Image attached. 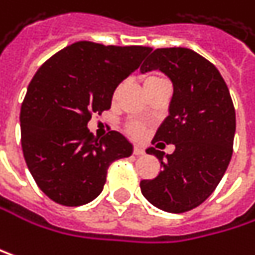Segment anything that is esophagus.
<instances>
[{
	"mask_svg": "<svg viewBox=\"0 0 255 255\" xmlns=\"http://www.w3.org/2000/svg\"><path fill=\"white\" fill-rule=\"evenodd\" d=\"M133 152H134V155H142V154L145 152V149H143L142 146H139V145H136V146L133 148Z\"/></svg>",
	"mask_w": 255,
	"mask_h": 255,
	"instance_id": "1",
	"label": "esophagus"
}]
</instances>
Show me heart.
I'll return each instance as SVG.
<instances>
[{"mask_svg": "<svg viewBox=\"0 0 255 255\" xmlns=\"http://www.w3.org/2000/svg\"><path fill=\"white\" fill-rule=\"evenodd\" d=\"M154 79H163V76H158V74H154V76H149L146 80H154ZM127 131H128L131 136H140L142 133H143V130H142V127L140 125H137V124H128L127 125Z\"/></svg>", "mask_w": 255, "mask_h": 255, "instance_id": "1", "label": "heart"}]
</instances>
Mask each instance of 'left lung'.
<instances>
[{
  "instance_id": "8db88e82",
  "label": "left lung",
  "mask_w": 255,
  "mask_h": 255,
  "mask_svg": "<svg viewBox=\"0 0 255 255\" xmlns=\"http://www.w3.org/2000/svg\"><path fill=\"white\" fill-rule=\"evenodd\" d=\"M160 70L173 83L169 116L152 143H173V154L148 148L163 170L140 181L142 194L161 211L182 214L202 205L223 179L233 154L236 113L217 67L187 47L155 49L140 71Z\"/></svg>"
}]
</instances>
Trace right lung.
Wrapping results in <instances>:
<instances>
[{
  "mask_svg": "<svg viewBox=\"0 0 255 255\" xmlns=\"http://www.w3.org/2000/svg\"><path fill=\"white\" fill-rule=\"evenodd\" d=\"M151 50L77 41L34 74L20 107V142L35 184L50 200L64 206L92 202L109 166L131 155L133 145L121 133L98 139L88 122L110 109L116 86Z\"/></svg>",
  "mask_w": 255,
  "mask_h": 255,
  "instance_id": "right-lung-1",
  "label": "right lung"
}]
</instances>
